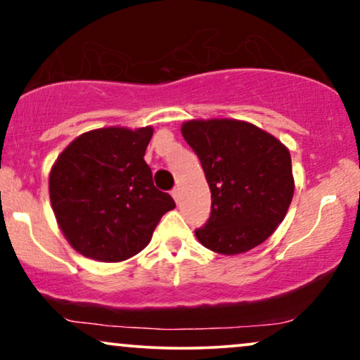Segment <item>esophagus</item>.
Masks as SVG:
<instances>
[{
  "instance_id": "1",
  "label": "esophagus",
  "mask_w": 360,
  "mask_h": 360,
  "mask_svg": "<svg viewBox=\"0 0 360 360\" xmlns=\"http://www.w3.org/2000/svg\"><path fill=\"white\" fill-rule=\"evenodd\" d=\"M172 197L175 198V202H176V203L180 202V188H179V187H175V188L172 190Z\"/></svg>"
}]
</instances>
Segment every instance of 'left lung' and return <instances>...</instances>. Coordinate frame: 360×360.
<instances>
[{"mask_svg": "<svg viewBox=\"0 0 360 360\" xmlns=\"http://www.w3.org/2000/svg\"><path fill=\"white\" fill-rule=\"evenodd\" d=\"M181 135L200 160L212 192L198 242L221 255L260 245L285 219L294 197L290 152L281 140L248 122L188 120Z\"/></svg>", "mask_w": 360, "mask_h": 360, "instance_id": "obj_1", "label": "left lung"}]
</instances>
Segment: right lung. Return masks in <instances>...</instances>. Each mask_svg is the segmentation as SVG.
Segmentation results:
<instances>
[{"mask_svg": "<svg viewBox=\"0 0 360 360\" xmlns=\"http://www.w3.org/2000/svg\"><path fill=\"white\" fill-rule=\"evenodd\" d=\"M153 128L108 127L79 135L50 172V200L58 227L78 254L122 262L152 240L170 195L153 185L143 160Z\"/></svg>", "mask_w": 360, "mask_h": 360, "instance_id": "obj_1", "label": "right lung"}]
</instances>
